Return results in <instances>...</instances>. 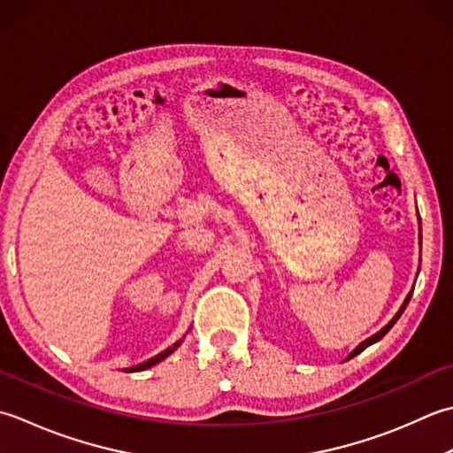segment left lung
Segmentation results:
<instances>
[{
	"mask_svg": "<svg viewBox=\"0 0 453 453\" xmlns=\"http://www.w3.org/2000/svg\"><path fill=\"white\" fill-rule=\"evenodd\" d=\"M411 297H412V291H411V293L407 295V299H404V303H403V307L399 309V312H396V315H395V317H393V319L389 320V325H385V326H383V328H381L380 332H375V334H373L372 338H367V340H364V342H362V344H359V346H357V348L354 349V352L348 356V359H349V357H354V356H357L359 352H364V349H365L367 346H372V344H375V342H380V340H381V338H383V336L387 334V332H389V330H391V326L395 325V322H396V320H399V317L403 315V311H404V309H407V304H409Z\"/></svg>",
	"mask_w": 453,
	"mask_h": 453,
	"instance_id": "obj_1",
	"label": "left lung"
}]
</instances>
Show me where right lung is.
Returning a JSON list of instances; mask_svg holds the SVG:
<instances>
[{
  "label": "right lung",
  "mask_w": 453,
  "mask_h": 453,
  "mask_svg": "<svg viewBox=\"0 0 453 453\" xmlns=\"http://www.w3.org/2000/svg\"><path fill=\"white\" fill-rule=\"evenodd\" d=\"M183 342V340H178V342H175L173 346H170L168 349H164L162 354H158V356H154V357H150V359H146V362H142V364H138V365H134V367H128V369H125V372H142V369H149V367H152V365H156V364H160L164 357H168L173 349H178V346Z\"/></svg>",
  "instance_id": "right-lung-1"
}]
</instances>
